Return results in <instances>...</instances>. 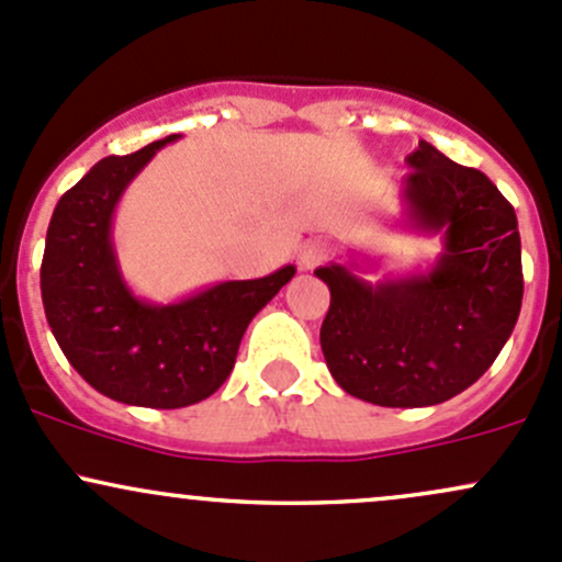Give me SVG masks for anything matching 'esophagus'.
<instances>
[{
  "instance_id": "34e87169",
  "label": "esophagus",
  "mask_w": 562,
  "mask_h": 562,
  "mask_svg": "<svg viewBox=\"0 0 562 562\" xmlns=\"http://www.w3.org/2000/svg\"><path fill=\"white\" fill-rule=\"evenodd\" d=\"M330 256V250L323 241H306V245H301L299 250V269L301 271H312L315 266L326 263Z\"/></svg>"
}]
</instances>
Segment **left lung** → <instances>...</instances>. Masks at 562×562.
I'll return each mask as SVG.
<instances>
[{
	"label": "left lung",
	"mask_w": 562,
	"mask_h": 562,
	"mask_svg": "<svg viewBox=\"0 0 562 562\" xmlns=\"http://www.w3.org/2000/svg\"><path fill=\"white\" fill-rule=\"evenodd\" d=\"M398 226L441 236L425 271L369 282L356 256L315 269L330 291L321 347L341 390L376 406H434L474 385L522 306L515 206L480 169L420 139L406 156ZM374 263H369V269Z\"/></svg>",
	"instance_id": "left-lung-1"
}]
</instances>
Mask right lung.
Instances as JSON below:
<instances>
[{"label":"right lung","instance_id":"1","mask_svg":"<svg viewBox=\"0 0 562 562\" xmlns=\"http://www.w3.org/2000/svg\"><path fill=\"white\" fill-rule=\"evenodd\" d=\"M102 158L58 199L45 236L40 288L47 326L75 371L112 401L180 409L210 398L234 369L252 317L293 280L288 263L258 280H226L169 304L128 288L112 241L126 188L169 142Z\"/></svg>","mask_w":562,"mask_h":562}]
</instances>
